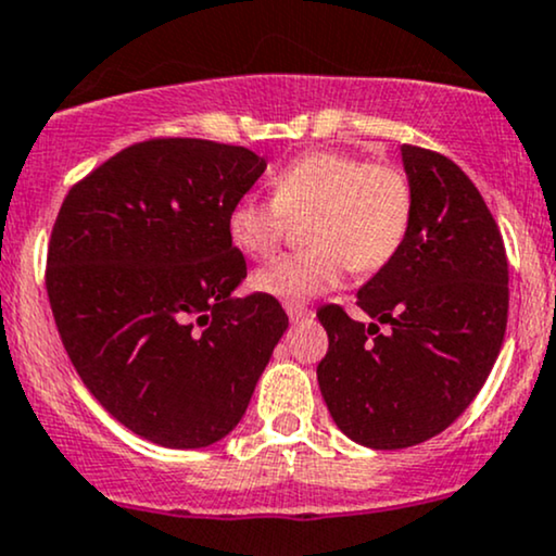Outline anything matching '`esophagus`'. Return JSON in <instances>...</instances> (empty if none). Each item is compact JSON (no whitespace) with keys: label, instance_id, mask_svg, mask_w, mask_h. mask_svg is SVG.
<instances>
[{"label":"esophagus","instance_id":"34e87169","mask_svg":"<svg viewBox=\"0 0 556 556\" xmlns=\"http://www.w3.org/2000/svg\"><path fill=\"white\" fill-rule=\"evenodd\" d=\"M286 315H289L293 323H299V319L312 317V315H315V312H312L306 304H286Z\"/></svg>","mask_w":556,"mask_h":556}]
</instances>
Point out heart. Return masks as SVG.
I'll use <instances>...</instances> for the list:
<instances>
[{"instance_id":"1","label":"heart","mask_w":556,"mask_h":556,"mask_svg":"<svg viewBox=\"0 0 556 556\" xmlns=\"http://www.w3.org/2000/svg\"><path fill=\"white\" fill-rule=\"evenodd\" d=\"M273 198L244 194L228 211V237L244 254L267 257L304 218L309 247L254 270L252 289L286 304L336 289L345 270L375 273L395 257L414 218V185L393 161L341 148L306 150L278 168Z\"/></svg>"}]
</instances>
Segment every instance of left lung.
<instances>
[{
    "label": "left lung",
    "instance_id": "obj_1",
    "mask_svg": "<svg viewBox=\"0 0 556 556\" xmlns=\"http://www.w3.org/2000/svg\"><path fill=\"white\" fill-rule=\"evenodd\" d=\"M414 218L403 247L358 291L377 321L341 304L317 309L328 354L317 382L332 421L364 447L401 450L445 432L484 388L507 328V252L466 172L434 150L403 146Z\"/></svg>",
    "mask_w": 556,
    "mask_h": 556
}]
</instances>
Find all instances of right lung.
I'll return each mask as SVG.
<instances>
[{"mask_svg": "<svg viewBox=\"0 0 556 556\" xmlns=\"http://www.w3.org/2000/svg\"><path fill=\"white\" fill-rule=\"evenodd\" d=\"M265 172L241 146L153 137L64 198L46 254L54 323L85 388L163 447H207L241 421L289 317L231 299L247 260L228 211Z\"/></svg>", "mask_w": 556, "mask_h": 556, "instance_id": "add662e5", "label": "right lung"}]
</instances>
